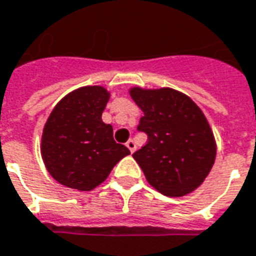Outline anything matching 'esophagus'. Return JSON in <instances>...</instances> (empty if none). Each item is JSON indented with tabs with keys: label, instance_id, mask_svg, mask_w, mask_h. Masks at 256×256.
I'll use <instances>...</instances> for the list:
<instances>
[{
	"label": "esophagus",
	"instance_id": "esophagus-1",
	"mask_svg": "<svg viewBox=\"0 0 256 256\" xmlns=\"http://www.w3.org/2000/svg\"><path fill=\"white\" fill-rule=\"evenodd\" d=\"M126 146H128V150H130V152L133 154L134 151H136V142H134L133 140H132V138H130V140L128 141V142H126Z\"/></svg>",
	"mask_w": 256,
	"mask_h": 256
}]
</instances>
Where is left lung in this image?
I'll return each mask as SVG.
<instances>
[{"label":"left lung","mask_w":256,"mask_h":256,"mask_svg":"<svg viewBox=\"0 0 256 256\" xmlns=\"http://www.w3.org/2000/svg\"><path fill=\"white\" fill-rule=\"evenodd\" d=\"M144 112L138 130L148 141L133 158L146 182L160 194L183 196L204 183L216 158V141L204 112L188 96L169 87H132Z\"/></svg>","instance_id":"8db88e82"}]
</instances>
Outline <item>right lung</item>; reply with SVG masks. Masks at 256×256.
<instances>
[{"label": "right lung", "mask_w": 256, "mask_h": 256, "mask_svg": "<svg viewBox=\"0 0 256 256\" xmlns=\"http://www.w3.org/2000/svg\"><path fill=\"white\" fill-rule=\"evenodd\" d=\"M110 91L86 86L55 105L41 136V156L58 183L91 191L106 180L114 166L130 154L114 140V128L102 122Z\"/></svg>", "instance_id": "right-lung-1"}]
</instances>
